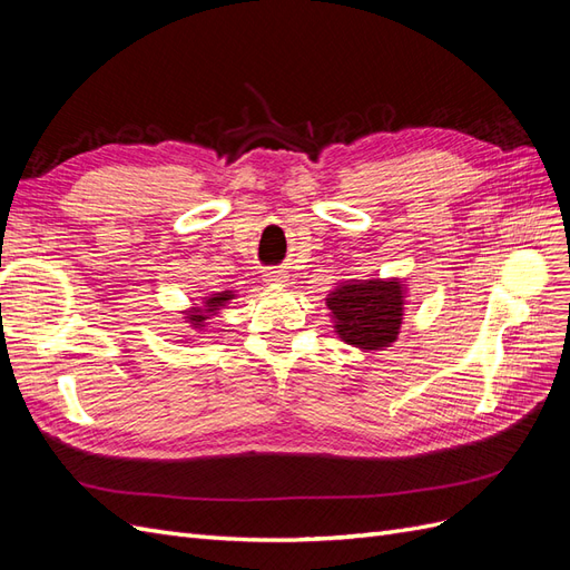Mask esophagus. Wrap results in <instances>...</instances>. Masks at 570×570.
I'll return each instance as SVG.
<instances>
[{
    "mask_svg": "<svg viewBox=\"0 0 570 570\" xmlns=\"http://www.w3.org/2000/svg\"><path fill=\"white\" fill-rule=\"evenodd\" d=\"M264 281H266V285L278 287V285L287 283V273L285 271H266L264 273Z\"/></svg>",
    "mask_w": 570,
    "mask_h": 570,
    "instance_id": "obj_1",
    "label": "esophagus"
}]
</instances>
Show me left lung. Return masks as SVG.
<instances>
[{"mask_svg": "<svg viewBox=\"0 0 570 570\" xmlns=\"http://www.w3.org/2000/svg\"><path fill=\"white\" fill-rule=\"evenodd\" d=\"M404 304L402 278L344 281L325 297L337 337L364 352L385 350L400 337Z\"/></svg>", "mask_w": 570, "mask_h": 570, "instance_id": "obj_1", "label": "left lung"}]
</instances>
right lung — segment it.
<instances>
[{"mask_svg":"<svg viewBox=\"0 0 570 570\" xmlns=\"http://www.w3.org/2000/svg\"><path fill=\"white\" fill-rule=\"evenodd\" d=\"M237 295L233 289H223V292H216V295L212 297H204L202 304H195L185 308V318L189 323V327H195V331H202V327H206V321H209L212 316H216L223 306H226L230 299H235Z\"/></svg>","mask_w":570,"mask_h":570,"instance_id":"add662e5","label":"right lung"}]
</instances>
